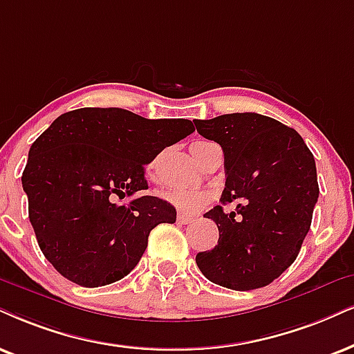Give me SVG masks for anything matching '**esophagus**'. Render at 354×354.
Segmentation results:
<instances>
[{"label":"esophagus","instance_id":"obj_1","mask_svg":"<svg viewBox=\"0 0 354 354\" xmlns=\"http://www.w3.org/2000/svg\"><path fill=\"white\" fill-rule=\"evenodd\" d=\"M192 218H194V217L189 216V214H183V212L178 214V222H180V223H189Z\"/></svg>","mask_w":354,"mask_h":354}]
</instances>
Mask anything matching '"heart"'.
I'll return each mask as SVG.
<instances>
[{
  "instance_id": "1",
  "label": "heart",
  "mask_w": 354,
  "mask_h": 354,
  "mask_svg": "<svg viewBox=\"0 0 354 354\" xmlns=\"http://www.w3.org/2000/svg\"><path fill=\"white\" fill-rule=\"evenodd\" d=\"M209 144L210 142L199 140L191 145V151L196 160H198L201 150ZM162 198L167 201L168 204H171L173 207L181 210V212H196V210L205 207V205L210 203L212 194H210V191L199 189V187L174 186V187H168L167 191H163Z\"/></svg>"
}]
</instances>
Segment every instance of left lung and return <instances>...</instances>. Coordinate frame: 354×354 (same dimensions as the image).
<instances>
[{"mask_svg":"<svg viewBox=\"0 0 354 354\" xmlns=\"http://www.w3.org/2000/svg\"><path fill=\"white\" fill-rule=\"evenodd\" d=\"M201 136L223 150L225 189L204 217L218 227L216 248L196 254L203 274L234 290L265 288L301 252L319 199L315 160L302 137L257 113L196 120Z\"/></svg>","mask_w":354,"mask_h":354,"instance_id":"8db88e82","label":"left lung"}]
</instances>
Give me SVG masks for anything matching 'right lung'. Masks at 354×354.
Instances as JSON below:
<instances>
[{"label":"right lung","instance_id":"1","mask_svg":"<svg viewBox=\"0 0 354 354\" xmlns=\"http://www.w3.org/2000/svg\"><path fill=\"white\" fill-rule=\"evenodd\" d=\"M194 132L187 119H145L119 107L62 114L30 145L22 187L44 257L71 283L100 288L127 276L158 223L176 222L167 201L144 196L145 165ZM136 195L129 205L119 198Z\"/></svg>","mask_w":354,"mask_h":354}]
</instances>
